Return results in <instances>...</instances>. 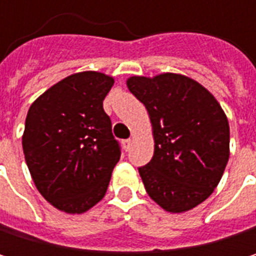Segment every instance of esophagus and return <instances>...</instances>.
Segmentation results:
<instances>
[{
    "label": "esophagus",
    "mask_w": 256,
    "mask_h": 256,
    "mask_svg": "<svg viewBox=\"0 0 256 256\" xmlns=\"http://www.w3.org/2000/svg\"><path fill=\"white\" fill-rule=\"evenodd\" d=\"M123 146H124V150L128 151L130 150V146H132V139H126V140H123Z\"/></svg>",
    "instance_id": "34e87169"
}]
</instances>
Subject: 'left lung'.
Here are the masks:
<instances>
[{
  "instance_id": "8db88e82",
  "label": "left lung",
  "mask_w": 256,
  "mask_h": 256,
  "mask_svg": "<svg viewBox=\"0 0 256 256\" xmlns=\"http://www.w3.org/2000/svg\"><path fill=\"white\" fill-rule=\"evenodd\" d=\"M126 84L152 128L154 156L139 168L148 196L166 212L194 209L215 191L228 163L224 110L206 87L182 74L133 76Z\"/></svg>"
}]
</instances>
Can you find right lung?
I'll use <instances>...</instances> for the list:
<instances>
[{"label":"right lung","mask_w":256,"mask_h":256,"mask_svg":"<svg viewBox=\"0 0 256 256\" xmlns=\"http://www.w3.org/2000/svg\"><path fill=\"white\" fill-rule=\"evenodd\" d=\"M114 77L82 71L60 80L29 106L22 146L40 194L58 210L80 215L98 204L120 160L104 99Z\"/></svg>","instance_id":"obj_1"}]
</instances>
